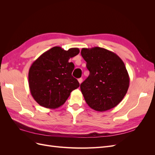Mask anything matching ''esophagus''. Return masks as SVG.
I'll return each instance as SVG.
<instances>
[{
    "mask_svg": "<svg viewBox=\"0 0 155 155\" xmlns=\"http://www.w3.org/2000/svg\"><path fill=\"white\" fill-rule=\"evenodd\" d=\"M78 82L79 83V84H81L83 82V79L82 78H79L78 79Z\"/></svg>",
    "mask_w": 155,
    "mask_h": 155,
    "instance_id": "obj_1",
    "label": "esophagus"
}]
</instances>
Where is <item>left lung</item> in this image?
<instances>
[{"instance_id": "1", "label": "left lung", "mask_w": 155, "mask_h": 155, "mask_svg": "<svg viewBox=\"0 0 155 155\" xmlns=\"http://www.w3.org/2000/svg\"><path fill=\"white\" fill-rule=\"evenodd\" d=\"M81 54L90 72L80 85L88 105L100 112L118 105L127 94L130 81L123 61L112 51L97 46L83 48Z\"/></svg>"}]
</instances>
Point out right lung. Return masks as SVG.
<instances>
[{"label": "right lung", "instance_id": "right-lung-1", "mask_svg": "<svg viewBox=\"0 0 155 155\" xmlns=\"http://www.w3.org/2000/svg\"><path fill=\"white\" fill-rule=\"evenodd\" d=\"M79 53L78 48L64 50L54 46L32 63L28 72L31 94L41 106L57 109L63 105L70 93L79 87L72 76L74 64L69 59Z\"/></svg>", "mask_w": 155, "mask_h": 155}]
</instances>
